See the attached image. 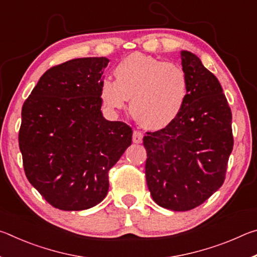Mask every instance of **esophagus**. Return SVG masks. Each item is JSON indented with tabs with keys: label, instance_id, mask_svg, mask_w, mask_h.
Here are the masks:
<instances>
[{
	"label": "esophagus",
	"instance_id": "1",
	"mask_svg": "<svg viewBox=\"0 0 257 257\" xmlns=\"http://www.w3.org/2000/svg\"><path fill=\"white\" fill-rule=\"evenodd\" d=\"M143 141V134L139 130H134L133 133V142L135 144H141Z\"/></svg>",
	"mask_w": 257,
	"mask_h": 257
}]
</instances>
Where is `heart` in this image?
<instances>
[{
	"label": "heart",
	"mask_w": 257,
	"mask_h": 257,
	"mask_svg": "<svg viewBox=\"0 0 257 257\" xmlns=\"http://www.w3.org/2000/svg\"><path fill=\"white\" fill-rule=\"evenodd\" d=\"M113 73L115 80L104 78L99 86L103 104L111 111L122 110L132 97L130 111L146 128L172 123L188 98L189 76L179 63L133 53L116 64Z\"/></svg>",
	"instance_id": "heart-1"
}]
</instances>
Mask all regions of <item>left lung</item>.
<instances>
[{"label":"left lung","instance_id":"1","mask_svg":"<svg viewBox=\"0 0 257 257\" xmlns=\"http://www.w3.org/2000/svg\"><path fill=\"white\" fill-rule=\"evenodd\" d=\"M180 55L189 76L185 106L172 123L143 138L152 198L178 212L199 206L222 186L233 147L232 114L219 80L194 53Z\"/></svg>","mask_w":257,"mask_h":257}]
</instances>
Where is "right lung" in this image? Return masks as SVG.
I'll return each mask as SVG.
<instances>
[{
    "mask_svg": "<svg viewBox=\"0 0 257 257\" xmlns=\"http://www.w3.org/2000/svg\"><path fill=\"white\" fill-rule=\"evenodd\" d=\"M107 63L102 56L52 67L21 110L26 177L59 210L81 211L101 203L108 171L132 145V127L102 115L99 86Z\"/></svg>",
    "mask_w": 257,
    "mask_h": 257,
    "instance_id": "obj_1",
    "label": "right lung"
}]
</instances>
